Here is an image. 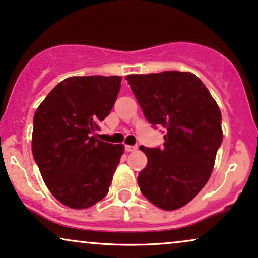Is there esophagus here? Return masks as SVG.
Here are the masks:
<instances>
[{
    "instance_id": "1",
    "label": "esophagus",
    "mask_w": 258,
    "mask_h": 258,
    "mask_svg": "<svg viewBox=\"0 0 258 258\" xmlns=\"http://www.w3.org/2000/svg\"><path fill=\"white\" fill-rule=\"evenodd\" d=\"M138 150L136 146H130V145H125V151L126 152H134V151Z\"/></svg>"
}]
</instances>
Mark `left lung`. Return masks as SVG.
Instances as JSON below:
<instances>
[{
    "mask_svg": "<svg viewBox=\"0 0 258 258\" xmlns=\"http://www.w3.org/2000/svg\"><path fill=\"white\" fill-rule=\"evenodd\" d=\"M125 80L148 122L166 129L162 148L140 147L147 157L138 176L141 193L162 210L182 208L214 169L223 139L219 106L190 72L128 75Z\"/></svg>",
    "mask_w": 258,
    "mask_h": 258,
    "instance_id": "obj_1",
    "label": "left lung"
}]
</instances>
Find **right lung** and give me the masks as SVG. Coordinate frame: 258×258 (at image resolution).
Here are the masks:
<instances>
[{
	"label": "right lung",
	"mask_w": 258,
	"mask_h": 258,
	"mask_svg": "<svg viewBox=\"0 0 258 258\" xmlns=\"http://www.w3.org/2000/svg\"><path fill=\"white\" fill-rule=\"evenodd\" d=\"M120 82V76L69 77L35 112L33 158L49 192L66 207L90 208L108 193L124 146L93 134L110 114Z\"/></svg>",
	"instance_id": "obj_1"
}]
</instances>
